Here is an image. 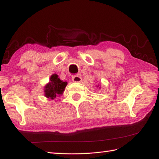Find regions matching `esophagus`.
<instances>
[{"mask_svg": "<svg viewBox=\"0 0 159 159\" xmlns=\"http://www.w3.org/2000/svg\"><path fill=\"white\" fill-rule=\"evenodd\" d=\"M72 79L74 82H80L82 80L81 77H80L79 75H75V76H72Z\"/></svg>", "mask_w": 159, "mask_h": 159, "instance_id": "esophagus-1", "label": "esophagus"}]
</instances>
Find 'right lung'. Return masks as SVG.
Returning <instances> with one entry per match:
<instances>
[{
    "label": "right lung",
    "instance_id": "1",
    "mask_svg": "<svg viewBox=\"0 0 159 159\" xmlns=\"http://www.w3.org/2000/svg\"><path fill=\"white\" fill-rule=\"evenodd\" d=\"M66 85V82L60 80L57 74H53L50 77V82L45 87V96L47 98L54 99L57 95L62 94Z\"/></svg>",
    "mask_w": 159,
    "mask_h": 159
}]
</instances>
